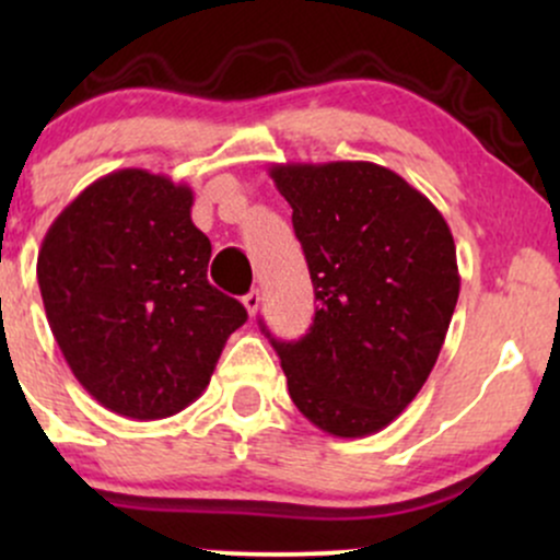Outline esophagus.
I'll return each mask as SVG.
<instances>
[{
    "label": "esophagus",
    "instance_id": "esophagus-1",
    "mask_svg": "<svg viewBox=\"0 0 560 560\" xmlns=\"http://www.w3.org/2000/svg\"><path fill=\"white\" fill-rule=\"evenodd\" d=\"M242 305L247 307L249 316H255V313H258V307H260V292H258V289H253V292L244 294V298H242Z\"/></svg>",
    "mask_w": 560,
    "mask_h": 560
}]
</instances>
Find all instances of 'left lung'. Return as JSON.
<instances>
[{"mask_svg": "<svg viewBox=\"0 0 560 560\" xmlns=\"http://www.w3.org/2000/svg\"><path fill=\"white\" fill-rule=\"evenodd\" d=\"M292 205L316 292L298 342L271 345L292 402L334 436L389 427L432 374L460 292L440 210L395 171L363 160L271 165Z\"/></svg>", "mask_w": 560, "mask_h": 560, "instance_id": "8db88e82", "label": "left lung"}]
</instances>
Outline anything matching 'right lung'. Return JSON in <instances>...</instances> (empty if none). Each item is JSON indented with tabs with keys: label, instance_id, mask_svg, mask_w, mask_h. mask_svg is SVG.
I'll return each instance as SVG.
<instances>
[{
	"label": "right lung",
	"instance_id": "obj_1",
	"mask_svg": "<svg viewBox=\"0 0 560 560\" xmlns=\"http://www.w3.org/2000/svg\"><path fill=\"white\" fill-rule=\"evenodd\" d=\"M186 184L141 168L107 173L55 218L38 249L44 311L81 387L126 419L178 413L210 384L247 320L208 281V236Z\"/></svg>",
	"mask_w": 560,
	"mask_h": 560
}]
</instances>
